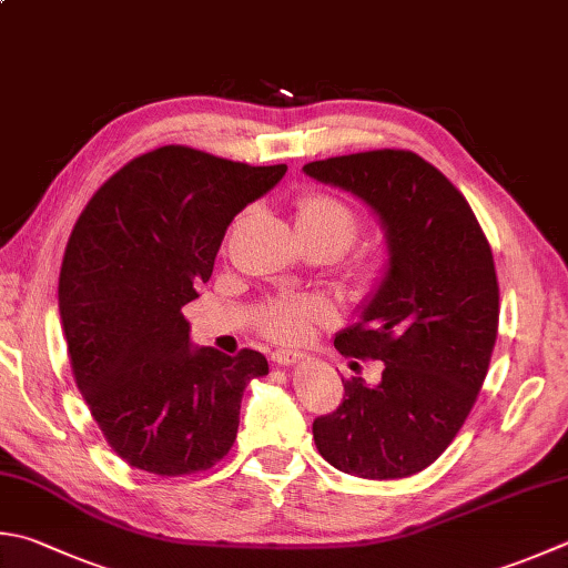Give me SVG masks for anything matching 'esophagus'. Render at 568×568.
Returning <instances> with one entry per match:
<instances>
[{
  "label": "esophagus",
  "instance_id": "obj_1",
  "mask_svg": "<svg viewBox=\"0 0 568 568\" xmlns=\"http://www.w3.org/2000/svg\"><path fill=\"white\" fill-rule=\"evenodd\" d=\"M272 361L276 363V366H296L298 361H304V356L296 351H276V353H272Z\"/></svg>",
  "mask_w": 568,
  "mask_h": 568
}]
</instances>
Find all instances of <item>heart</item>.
<instances>
[{
  "label": "heart",
  "mask_w": 568,
  "mask_h": 568,
  "mask_svg": "<svg viewBox=\"0 0 568 568\" xmlns=\"http://www.w3.org/2000/svg\"><path fill=\"white\" fill-rule=\"evenodd\" d=\"M298 232L326 237L338 247H348L358 234V215L344 200L326 192H306L296 200ZM331 318V308L314 296H282L266 306L264 326L272 336L282 341H296L312 324H324Z\"/></svg>",
  "instance_id": "heart-1"
}]
</instances>
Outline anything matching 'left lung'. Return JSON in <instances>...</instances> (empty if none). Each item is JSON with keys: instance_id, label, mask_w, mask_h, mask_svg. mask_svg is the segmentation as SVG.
Here are the masks:
<instances>
[{"instance_id": "obj_1", "label": "left lung", "mask_w": 568, "mask_h": 568, "mask_svg": "<svg viewBox=\"0 0 568 568\" xmlns=\"http://www.w3.org/2000/svg\"><path fill=\"white\" fill-rule=\"evenodd\" d=\"M304 173L371 207L388 252L358 321L334 338L344 356L383 361L381 383L346 381L344 403L314 420L316 447L346 475L410 477L447 450L485 383L499 321L489 242L459 190L410 151L316 160Z\"/></svg>"}]
</instances>
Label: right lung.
Segmentation results:
<instances>
[{"label":"right lung","instance_id":"1","mask_svg":"<svg viewBox=\"0 0 568 568\" xmlns=\"http://www.w3.org/2000/svg\"><path fill=\"white\" fill-rule=\"evenodd\" d=\"M284 173L165 145L123 165L81 212L59 276L61 328L93 420L131 467L190 475L237 440L244 388L270 363L192 346L183 306L210 282L230 222Z\"/></svg>","mask_w":568,"mask_h":568}]
</instances>
